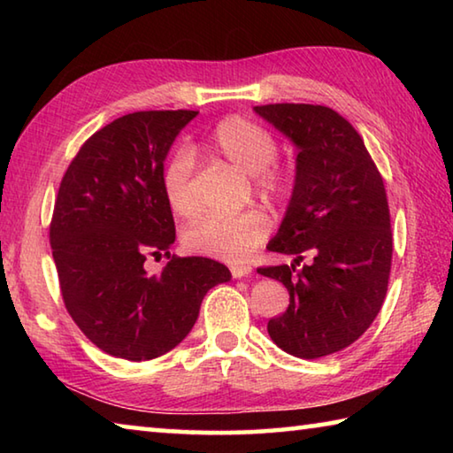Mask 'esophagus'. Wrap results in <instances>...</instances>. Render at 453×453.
Here are the masks:
<instances>
[{
    "instance_id": "esophagus-1",
    "label": "esophagus",
    "mask_w": 453,
    "mask_h": 453,
    "mask_svg": "<svg viewBox=\"0 0 453 453\" xmlns=\"http://www.w3.org/2000/svg\"><path fill=\"white\" fill-rule=\"evenodd\" d=\"M229 272H232L234 278H248V275L251 273V265H248V264L232 265V267H229Z\"/></svg>"
}]
</instances>
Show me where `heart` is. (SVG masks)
<instances>
[{"instance_id": "obj_1", "label": "heart", "mask_w": 453, "mask_h": 453, "mask_svg": "<svg viewBox=\"0 0 453 453\" xmlns=\"http://www.w3.org/2000/svg\"><path fill=\"white\" fill-rule=\"evenodd\" d=\"M205 150L250 173L264 197L283 202L291 196L294 173L275 162L278 142L256 121L242 116L219 119L205 140ZM196 170V156L188 148L175 150L162 167L164 197L180 218H194L199 210ZM270 227V218L262 210H245L234 216H203L183 229V243L197 254L240 262L265 242Z\"/></svg>"}]
</instances>
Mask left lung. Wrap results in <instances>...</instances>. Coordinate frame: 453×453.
<instances>
[{
    "label": "left lung",
    "instance_id": "8db88e82",
    "mask_svg": "<svg viewBox=\"0 0 453 453\" xmlns=\"http://www.w3.org/2000/svg\"><path fill=\"white\" fill-rule=\"evenodd\" d=\"M254 110L300 150L289 208L267 245L296 259L257 270L289 291L288 310L267 321V334L291 356L324 357L351 346L386 300L394 251L386 188L362 135L332 107ZM305 255L312 259L297 271Z\"/></svg>",
    "mask_w": 453,
    "mask_h": 453
}]
</instances>
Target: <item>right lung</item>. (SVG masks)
Returning <instances> with one entry per match:
<instances>
[{"instance_id": "add662e5", "label": "right lung", "mask_w": 453, "mask_h": 453, "mask_svg": "<svg viewBox=\"0 0 453 453\" xmlns=\"http://www.w3.org/2000/svg\"><path fill=\"white\" fill-rule=\"evenodd\" d=\"M191 110L135 111L86 140L59 183L50 243L65 310L105 354L145 362L194 327L203 296L229 273L210 257L170 254L175 224L162 191L172 143ZM168 256L159 276L142 264Z\"/></svg>"}]
</instances>
